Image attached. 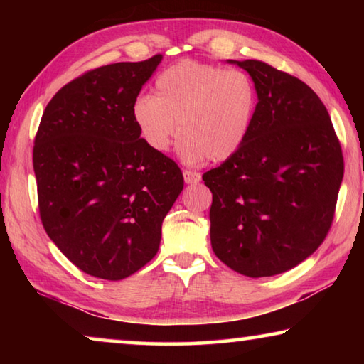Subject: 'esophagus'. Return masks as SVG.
Returning a JSON list of instances; mask_svg holds the SVG:
<instances>
[{"label":"esophagus","instance_id":"1","mask_svg":"<svg viewBox=\"0 0 364 364\" xmlns=\"http://www.w3.org/2000/svg\"><path fill=\"white\" fill-rule=\"evenodd\" d=\"M183 176H184V181L188 184H197L202 178L199 171H191V170H183Z\"/></svg>","mask_w":364,"mask_h":364}]
</instances>
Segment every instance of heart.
<instances>
[{"instance_id":"1","label":"heart","mask_w":364,"mask_h":364,"mask_svg":"<svg viewBox=\"0 0 364 364\" xmlns=\"http://www.w3.org/2000/svg\"><path fill=\"white\" fill-rule=\"evenodd\" d=\"M154 88V96L136 97L132 107L139 136L154 152L170 149L178 123L180 156L189 164L223 162L247 141L258 96L245 72L181 60L160 72Z\"/></svg>"}]
</instances>
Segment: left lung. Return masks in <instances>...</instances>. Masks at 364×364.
<instances>
[{"label": "left lung", "mask_w": 364, "mask_h": 364, "mask_svg": "<svg viewBox=\"0 0 364 364\" xmlns=\"http://www.w3.org/2000/svg\"><path fill=\"white\" fill-rule=\"evenodd\" d=\"M254 80L258 102L241 151L202 176L210 188L212 249L249 278L310 257L331 230L343 156L328 109L301 80L262 60H230Z\"/></svg>", "instance_id": "1"}]
</instances>
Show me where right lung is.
<instances>
[{
  "instance_id": "add662e5",
  "label": "right lung",
  "mask_w": 364,
  "mask_h": 364,
  "mask_svg": "<svg viewBox=\"0 0 364 364\" xmlns=\"http://www.w3.org/2000/svg\"><path fill=\"white\" fill-rule=\"evenodd\" d=\"M162 54L97 67L43 112L33 170L43 228L95 278L119 281L156 257L162 221L184 186L178 165L146 146L132 117Z\"/></svg>"
}]
</instances>
